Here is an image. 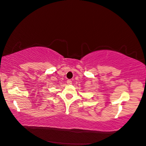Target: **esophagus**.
<instances>
[{
	"label": "esophagus",
	"instance_id": "1",
	"mask_svg": "<svg viewBox=\"0 0 146 146\" xmlns=\"http://www.w3.org/2000/svg\"><path fill=\"white\" fill-rule=\"evenodd\" d=\"M67 83L68 85H71L72 84V81L71 80H67Z\"/></svg>",
	"mask_w": 146,
	"mask_h": 146
}]
</instances>
